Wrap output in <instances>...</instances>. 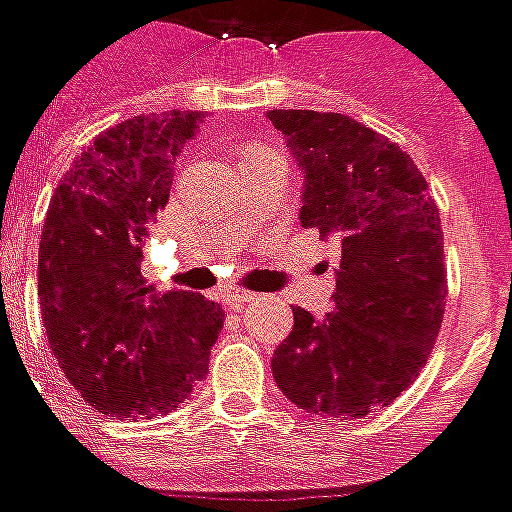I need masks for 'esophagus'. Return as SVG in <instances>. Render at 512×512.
Instances as JSON below:
<instances>
[{
	"instance_id": "34e87169",
	"label": "esophagus",
	"mask_w": 512,
	"mask_h": 512,
	"mask_svg": "<svg viewBox=\"0 0 512 512\" xmlns=\"http://www.w3.org/2000/svg\"><path fill=\"white\" fill-rule=\"evenodd\" d=\"M253 299H256V293L251 291H235V288H229V291L224 293V304H227L229 310H240L245 304H251Z\"/></svg>"
}]
</instances>
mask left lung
<instances>
[{
  "label": "left lung",
  "mask_w": 512,
  "mask_h": 512,
  "mask_svg": "<svg viewBox=\"0 0 512 512\" xmlns=\"http://www.w3.org/2000/svg\"><path fill=\"white\" fill-rule=\"evenodd\" d=\"M304 173L299 221L334 237V307H293L272 374L291 403L336 419L390 406L430 358L446 310L438 205L398 144L352 117L272 109Z\"/></svg>",
  "instance_id": "1"
}]
</instances>
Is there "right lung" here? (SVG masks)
Instances as JSON below:
<instances>
[{"label": "right lung", "instance_id": "obj_1", "mask_svg": "<svg viewBox=\"0 0 512 512\" xmlns=\"http://www.w3.org/2000/svg\"><path fill=\"white\" fill-rule=\"evenodd\" d=\"M200 112L141 114L95 138L55 189L39 243V301L58 366L101 414L160 417L208 374L224 310L157 293L144 237L165 208Z\"/></svg>", "mask_w": 512, "mask_h": 512}]
</instances>
